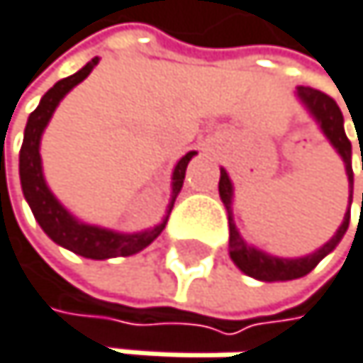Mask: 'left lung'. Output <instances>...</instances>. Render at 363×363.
Masks as SVG:
<instances>
[{
    "instance_id": "8db88e82",
    "label": "left lung",
    "mask_w": 363,
    "mask_h": 363,
    "mask_svg": "<svg viewBox=\"0 0 363 363\" xmlns=\"http://www.w3.org/2000/svg\"><path fill=\"white\" fill-rule=\"evenodd\" d=\"M298 97L307 104V108L311 111V115L318 119L320 128L327 135V139L333 143V147L340 152V157L346 163V174H348V187H351V202H353V167H351V141H348L346 133H344V117L340 106L335 104V100L331 95L318 91V89H309V86H298ZM363 159V155H362ZM230 196H233V187H230V180L228 174L224 169H220V198L228 208V250H230V259L235 261V266L240 268L242 272H246L252 279L259 281H291V279H301L305 274H309L320 261H323L335 246L337 242L344 237L348 222H351V206L344 216L342 226L337 228V233L331 237V242H327L320 250H315L309 257L303 259H279V257H270L266 252H261L257 248H250L240 233H237L233 218H230ZM362 208H363V196H362Z\"/></svg>"
}]
</instances>
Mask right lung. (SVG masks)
<instances>
[{"label": "right lung", "mask_w": 363, "mask_h": 363, "mask_svg": "<svg viewBox=\"0 0 363 363\" xmlns=\"http://www.w3.org/2000/svg\"><path fill=\"white\" fill-rule=\"evenodd\" d=\"M95 65H97V58L86 62L78 74L58 80L43 95L40 104L30 113L28 123H26L23 145H21V152H19V176H21L23 196H26V200H28V204L32 208L36 222L40 224V228H43L56 244L69 248V250L80 255V257H86V259L128 257V255H135V252L143 250L145 246H150L161 235V230L165 228L167 218H169L174 202H176V196H178L180 187H183L187 163L191 161V157L196 155V152H187V155L178 161V165L174 169L172 202L167 206V216L159 226H155L152 230H143V233H137V235H121V233H113V230H106V228L82 224V222H78V220H74L72 216H69L65 211V206L52 196V191L45 185L43 169H40L38 143H40V135H43L52 113L58 106V102L78 82H82L91 74V69Z\"/></svg>", "instance_id": "1"}]
</instances>
